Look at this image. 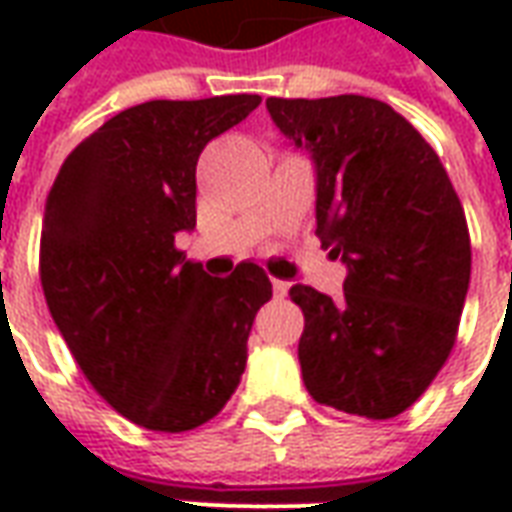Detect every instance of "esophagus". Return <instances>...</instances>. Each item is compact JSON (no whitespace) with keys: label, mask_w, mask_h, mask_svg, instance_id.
Segmentation results:
<instances>
[{"label":"esophagus","mask_w":512,"mask_h":512,"mask_svg":"<svg viewBox=\"0 0 512 512\" xmlns=\"http://www.w3.org/2000/svg\"><path fill=\"white\" fill-rule=\"evenodd\" d=\"M271 288H274V296H277V299H285L290 290V282H285V279H274V282H271Z\"/></svg>","instance_id":"obj_1"}]
</instances>
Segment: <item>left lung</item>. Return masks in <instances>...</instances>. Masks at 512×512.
I'll use <instances>...</instances> for the list:
<instances>
[{
	"mask_svg": "<svg viewBox=\"0 0 512 512\" xmlns=\"http://www.w3.org/2000/svg\"><path fill=\"white\" fill-rule=\"evenodd\" d=\"M268 115L315 164V219L348 266L343 299L293 285L299 362L318 403L367 419L403 414L458 334L472 274L463 205L417 128L365 95L268 98Z\"/></svg>",
	"mask_w": 512,
	"mask_h": 512,
	"instance_id": "left-lung-1",
	"label": "left lung"
}]
</instances>
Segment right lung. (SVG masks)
Segmentation results:
<instances>
[{
    "instance_id": "add662e5",
    "label": "right lung",
    "mask_w": 512,
    "mask_h": 512,
    "mask_svg": "<svg viewBox=\"0 0 512 512\" xmlns=\"http://www.w3.org/2000/svg\"><path fill=\"white\" fill-rule=\"evenodd\" d=\"M260 95L147 101L65 158L46 200L40 285L76 365L109 406L183 433L241 384L271 282L257 263L208 277L175 246L197 224V158Z\"/></svg>"
}]
</instances>
